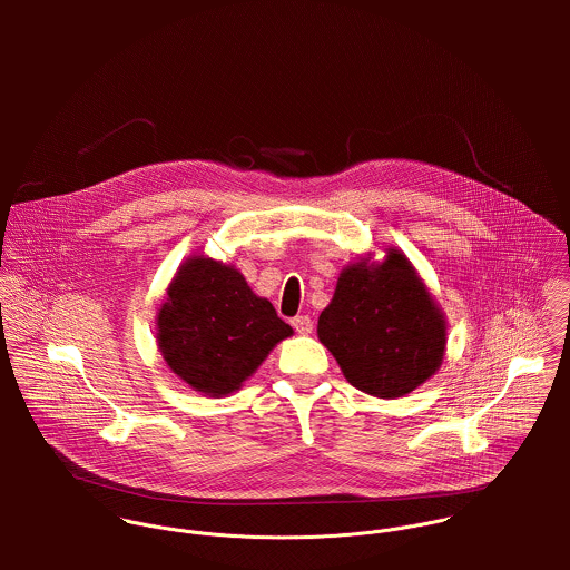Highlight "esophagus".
<instances>
[{
	"instance_id": "obj_1",
	"label": "esophagus",
	"mask_w": 570,
	"mask_h": 570,
	"mask_svg": "<svg viewBox=\"0 0 570 570\" xmlns=\"http://www.w3.org/2000/svg\"><path fill=\"white\" fill-rule=\"evenodd\" d=\"M292 326H294L296 333H301V335H307V333L314 331V323H312L309 316H296V318H292Z\"/></svg>"
}]
</instances>
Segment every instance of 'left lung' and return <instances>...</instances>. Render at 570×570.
<instances>
[{"instance_id":"8db88e82","label":"left lung","mask_w":570,"mask_h":570,"mask_svg":"<svg viewBox=\"0 0 570 570\" xmlns=\"http://www.w3.org/2000/svg\"><path fill=\"white\" fill-rule=\"evenodd\" d=\"M318 337L344 377L373 397L395 400L441 366L445 321L406 256L346 267L318 318Z\"/></svg>"}]
</instances>
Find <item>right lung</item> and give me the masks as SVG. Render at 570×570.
<instances>
[{
  "mask_svg": "<svg viewBox=\"0 0 570 570\" xmlns=\"http://www.w3.org/2000/svg\"><path fill=\"white\" fill-rule=\"evenodd\" d=\"M158 316L164 360L213 397L242 386L292 326L230 265L195 256L177 272Z\"/></svg>",
  "mask_w": 570,
  "mask_h": 570,
  "instance_id": "1",
  "label": "right lung"
}]
</instances>
